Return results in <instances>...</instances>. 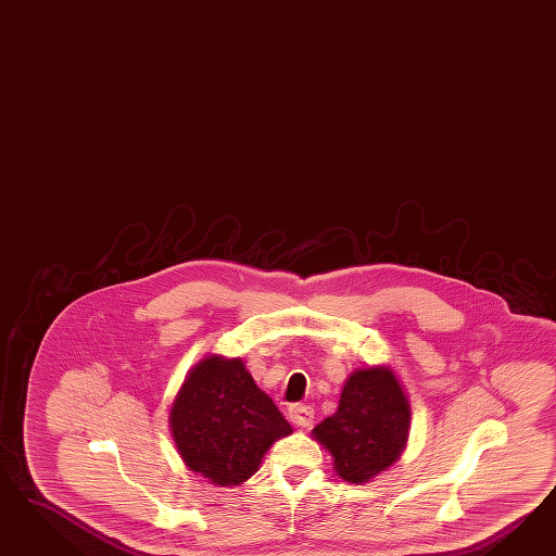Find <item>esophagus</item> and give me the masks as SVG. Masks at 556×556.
<instances>
[{"label": "esophagus", "instance_id": "1", "mask_svg": "<svg viewBox=\"0 0 556 556\" xmlns=\"http://www.w3.org/2000/svg\"><path fill=\"white\" fill-rule=\"evenodd\" d=\"M289 420L300 428H307L314 421V407L307 404H293L287 412Z\"/></svg>", "mask_w": 556, "mask_h": 556}]
</instances>
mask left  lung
<instances>
[{"label":"left lung","instance_id":"obj_1","mask_svg":"<svg viewBox=\"0 0 556 556\" xmlns=\"http://www.w3.org/2000/svg\"><path fill=\"white\" fill-rule=\"evenodd\" d=\"M409 430V404L388 367L354 370L337 414L314 428L334 456V469L349 483H367L397 460Z\"/></svg>","mask_w":556,"mask_h":556}]
</instances>
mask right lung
<instances>
[{
    "instance_id": "1",
    "label": "right lung",
    "mask_w": 556,
    "mask_h": 556,
    "mask_svg": "<svg viewBox=\"0 0 556 556\" xmlns=\"http://www.w3.org/2000/svg\"><path fill=\"white\" fill-rule=\"evenodd\" d=\"M170 432L191 471L216 485H238L291 426L240 358L207 356L189 377L170 409Z\"/></svg>"
}]
</instances>
